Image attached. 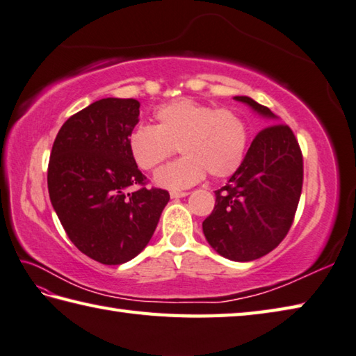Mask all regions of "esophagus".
<instances>
[{
	"instance_id": "esophagus-1",
	"label": "esophagus",
	"mask_w": 356,
	"mask_h": 356,
	"mask_svg": "<svg viewBox=\"0 0 356 356\" xmlns=\"http://www.w3.org/2000/svg\"><path fill=\"white\" fill-rule=\"evenodd\" d=\"M188 191H171V197L172 199H180V197H185V196H188Z\"/></svg>"
}]
</instances>
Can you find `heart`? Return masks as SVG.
Here are the masks:
<instances>
[{"label":"heart","mask_w":356,"mask_h":356,"mask_svg":"<svg viewBox=\"0 0 356 356\" xmlns=\"http://www.w3.org/2000/svg\"><path fill=\"white\" fill-rule=\"evenodd\" d=\"M154 118L156 127L140 124L131 132L128 148L138 168L151 171L179 146L185 157L154 174L156 185L166 190H184L207 172L214 179L229 177L245 159L250 127L238 111L182 99L159 106Z\"/></svg>","instance_id":"1"}]
</instances>
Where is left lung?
Listing matches in <instances>:
<instances>
[{
    "instance_id": "8db88e82",
    "label": "left lung",
    "mask_w": 356,
    "mask_h": 356,
    "mask_svg": "<svg viewBox=\"0 0 356 356\" xmlns=\"http://www.w3.org/2000/svg\"><path fill=\"white\" fill-rule=\"evenodd\" d=\"M256 113L276 120L267 106L245 95ZM273 123V122H271ZM304 163L289 124L273 123L253 138L239 170L216 193V205L202 228L208 243L227 259L248 262L275 250L293 224L302 191Z\"/></svg>"
}]
</instances>
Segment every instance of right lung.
<instances>
[{
  "instance_id": "add662e5",
  "label": "right lung",
  "mask_w": 356,
  "mask_h": 356,
  "mask_svg": "<svg viewBox=\"0 0 356 356\" xmlns=\"http://www.w3.org/2000/svg\"><path fill=\"white\" fill-rule=\"evenodd\" d=\"M138 108L134 99L94 102L63 123L49 159V197L67 238L104 266L140 253L170 200L166 190L145 186L129 154ZM134 184L139 190L128 193Z\"/></svg>"
}]
</instances>
